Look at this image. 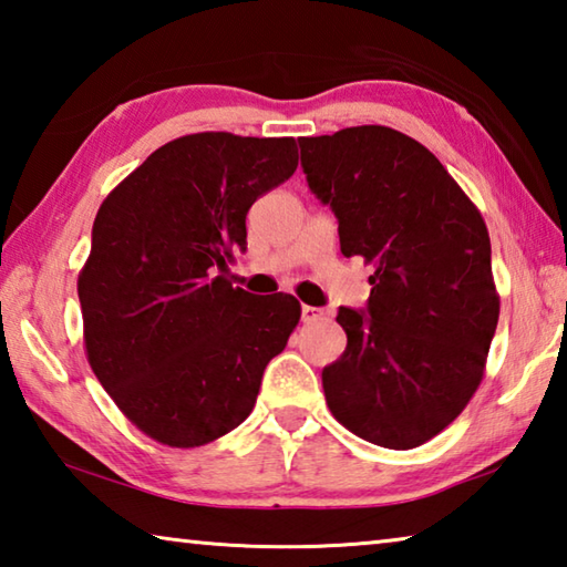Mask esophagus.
Segmentation results:
<instances>
[{
  "mask_svg": "<svg viewBox=\"0 0 567 567\" xmlns=\"http://www.w3.org/2000/svg\"><path fill=\"white\" fill-rule=\"evenodd\" d=\"M322 318V310L320 307H312V305H302V322H315Z\"/></svg>",
  "mask_w": 567,
  "mask_h": 567,
  "instance_id": "34e87169",
  "label": "esophagus"
}]
</instances>
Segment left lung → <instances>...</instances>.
Instances as JSON below:
<instances>
[{
	"label": "left lung",
	"instance_id": "obj_1",
	"mask_svg": "<svg viewBox=\"0 0 567 567\" xmlns=\"http://www.w3.org/2000/svg\"><path fill=\"white\" fill-rule=\"evenodd\" d=\"M315 197L338 217L344 257L370 275L368 310L340 307L342 358L324 400L368 443L410 450L453 422L483 380L501 315L485 219L440 159L382 124L302 137Z\"/></svg>",
	"mask_w": 567,
	"mask_h": 567
}]
</instances>
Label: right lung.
<instances>
[{"instance_id":"add662e5","label":"right lung","mask_w":567,"mask_h":567,"mask_svg":"<svg viewBox=\"0 0 567 567\" xmlns=\"http://www.w3.org/2000/svg\"><path fill=\"white\" fill-rule=\"evenodd\" d=\"M297 169L292 137L197 132L152 152L104 199L76 292L94 375L132 425L199 447L255 408L300 322L292 295L233 287L257 197Z\"/></svg>"}]
</instances>
